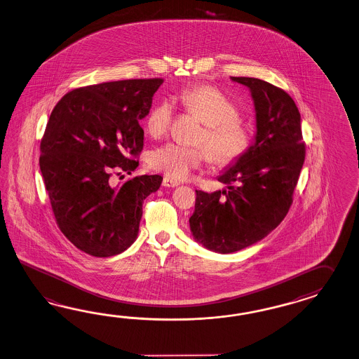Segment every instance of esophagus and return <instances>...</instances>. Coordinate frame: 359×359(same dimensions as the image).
I'll return each mask as SVG.
<instances>
[{"mask_svg": "<svg viewBox=\"0 0 359 359\" xmlns=\"http://www.w3.org/2000/svg\"><path fill=\"white\" fill-rule=\"evenodd\" d=\"M178 184H178L177 181L169 178V177H164V180H163V186H164V187H177Z\"/></svg>", "mask_w": 359, "mask_h": 359, "instance_id": "34e87169", "label": "esophagus"}]
</instances>
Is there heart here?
I'll return each mask as SVG.
<instances>
[{
  "instance_id": "obj_1",
  "label": "heart",
  "mask_w": 359,
  "mask_h": 359,
  "mask_svg": "<svg viewBox=\"0 0 359 359\" xmlns=\"http://www.w3.org/2000/svg\"><path fill=\"white\" fill-rule=\"evenodd\" d=\"M184 108L204 123L199 143L203 147H189L178 143H165L155 148L149 155V165L173 180H184L210 156L217 165H228L246 154L251 137L239 123L238 108L212 86H194L180 95ZM173 107L163 100L148 113L146 130L151 137H161L165 133Z\"/></svg>"
}]
</instances>
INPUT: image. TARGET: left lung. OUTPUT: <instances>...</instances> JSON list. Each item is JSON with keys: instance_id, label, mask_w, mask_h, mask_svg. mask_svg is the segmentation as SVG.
<instances>
[{"instance_id": "8db88e82", "label": "left lung", "mask_w": 359, "mask_h": 359, "mask_svg": "<svg viewBox=\"0 0 359 359\" xmlns=\"http://www.w3.org/2000/svg\"><path fill=\"white\" fill-rule=\"evenodd\" d=\"M230 79L250 91L255 135L246 154L217 177L228 190H195V211L189 220L194 239L220 254L248 248L276 229L292 205L304 161L301 114L294 100L257 78Z\"/></svg>"}]
</instances>
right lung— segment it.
Wrapping results in <instances>:
<instances>
[{
    "label": "right lung",
    "mask_w": 359,
    "mask_h": 359,
    "mask_svg": "<svg viewBox=\"0 0 359 359\" xmlns=\"http://www.w3.org/2000/svg\"><path fill=\"white\" fill-rule=\"evenodd\" d=\"M163 79L102 83L66 93L40 144V170L65 237L88 255L123 252L138 237L142 203L163 182L158 175L111 184V170L131 175L143 149V120Z\"/></svg>",
    "instance_id": "add662e5"
}]
</instances>
